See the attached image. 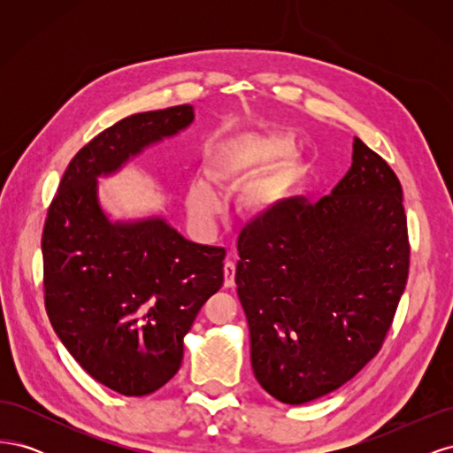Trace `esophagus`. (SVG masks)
I'll list each match as a JSON object with an SVG mask.
<instances>
[{
    "instance_id": "1",
    "label": "esophagus",
    "mask_w": 453,
    "mask_h": 453,
    "mask_svg": "<svg viewBox=\"0 0 453 453\" xmlns=\"http://www.w3.org/2000/svg\"><path fill=\"white\" fill-rule=\"evenodd\" d=\"M225 287H232L234 285V276H236V265L232 263L230 258L225 260Z\"/></svg>"
}]
</instances>
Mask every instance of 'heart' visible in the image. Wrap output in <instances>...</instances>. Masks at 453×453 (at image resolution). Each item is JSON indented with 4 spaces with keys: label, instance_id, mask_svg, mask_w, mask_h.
I'll return each mask as SVG.
<instances>
[{
    "label": "heart",
    "instance_id": "b5f03b06",
    "mask_svg": "<svg viewBox=\"0 0 453 453\" xmlns=\"http://www.w3.org/2000/svg\"><path fill=\"white\" fill-rule=\"evenodd\" d=\"M285 147V142L270 138L245 140L225 145L223 149L217 150L215 157L208 164L210 180L219 187L236 185L251 173L263 170ZM278 181L273 180L255 187L243 196V208L253 215L268 213L278 200ZM187 202L190 213L200 219V221H210L211 217L217 215L219 208H221V202H219L215 190L203 181L190 185Z\"/></svg>",
    "mask_w": 453,
    "mask_h": 453
}]
</instances>
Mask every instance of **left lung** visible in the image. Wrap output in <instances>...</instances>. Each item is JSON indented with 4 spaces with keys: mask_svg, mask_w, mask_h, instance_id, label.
Returning a JSON list of instances; mask_svg holds the SVG:
<instances>
[{
    "mask_svg": "<svg viewBox=\"0 0 453 453\" xmlns=\"http://www.w3.org/2000/svg\"><path fill=\"white\" fill-rule=\"evenodd\" d=\"M351 158L331 195L280 202L238 236L251 366L285 404L338 389L374 357L408 280L401 181L359 138Z\"/></svg>",
    "mask_w": 453,
    "mask_h": 453,
    "instance_id": "obj_1",
    "label": "left lung"
}]
</instances>
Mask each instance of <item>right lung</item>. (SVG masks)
Instances as JSON below:
<instances>
[{
  "label": "right lung",
  "mask_w": 453,
  "mask_h": 453,
  "mask_svg": "<svg viewBox=\"0 0 453 453\" xmlns=\"http://www.w3.org/2000/svg\"><path fill=\"white\" fill-rule=\"evenodd\" d=\"M193 120L188 104L119 120L72 158L47 213L50 325L94 380L127 396L153 393L180 370L185 334L223 285L225 250L185 240L162 217L111 221L98 177Z\"/></svg>",
  "instance_id": "1"
}]
</instances>
